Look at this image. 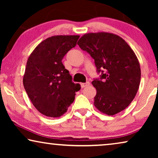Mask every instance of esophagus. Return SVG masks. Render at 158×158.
Segmentation results:
<instances>
[{"mask_svg":"<svg viewBox=\"0 0 158 158\" xmlns=\"http://www.w3.org/2000/svg\"><path fill=\"white\" fill-rule=\"evenodd\" d=\"M90 85V82H86V83H81V88H85V87H86V86H88Z\"/></svg>","mask_w":158,"mask_h":158,"instance_id":"1","label":"esophagus"}]
</instances>
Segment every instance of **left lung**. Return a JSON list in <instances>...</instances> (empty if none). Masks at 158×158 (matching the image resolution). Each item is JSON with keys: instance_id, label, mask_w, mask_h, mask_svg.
Here are the masks:
<instances>
[{"instance_id": "8db88e82", "label": "left lung", "mask_w": 158, "mask_h": 158, "mask_svg": "<svg viewBox=\"0 0 158 158\" xmlns=\"http://www.w3.org/2000/svg\"><path fill=\"white\" fill-rule=\"evenodd\" d=\"M77 44L91 56L101 74L92 81L97 91L95 106L110 116L124 110L135 98L141 78L134 51L120 36L106 32L85 34Z\"/></svg>"}]
</instances>
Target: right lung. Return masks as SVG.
Masks as SVG:
<instances>
[{
	"mask_svg": "<svg viewBox=\"0 0 158 158\" xmlns=\"http://www.w3.org/2000/svg\"><path fill=\"white\" fill-rule=\"evenodd\" d=\"M77 35L54 36L34 49L27 62L23 83L34 107L49 117L65 113L81 89L62 62L64 56L76 46Z\"/></svg>",
	"mask_w": 158,
	"mask_h": 158,
	"instance_id": "obj_1",
	"label": "right lung"
}]
</instances>
